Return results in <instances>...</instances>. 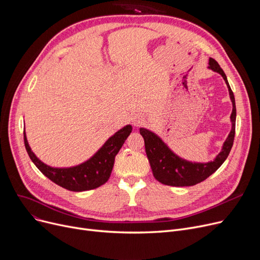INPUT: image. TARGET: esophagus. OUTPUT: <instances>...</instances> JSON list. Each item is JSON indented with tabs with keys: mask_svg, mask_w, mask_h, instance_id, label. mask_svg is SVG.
<instances>
[{
	"mask_svg": "<svg viewBox=\"0 0 260 260\" xmlns=\"http://www.w3.org/2000/svg\"><path fill=\"white\" fill-rule=\"evenodd\" d=\"M142 122H143L142 118H135V120H134V125H135V126H140V125L142 124Z\"/></svg>",
	"mask_w": 260,
	"mask_h": 260,
	"instance_id": "1",
	"label": "esophagus"
}]
</instances>
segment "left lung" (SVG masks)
<instances>
[{
	"label": "left lung",
	"instance_id": "left-lung-1",
	"mask_svg": "<svg viewBox=\"0 0 260 260\" xmlns=\"http://www.w3.org/2000/svg\"><path fill=\"white\" fill-rule=\"evenodd\" d=\"M209 68L222 76L229 88L232 104H233V111L231 114L232 129L223 143L221 152L217 155L213 161L208 163L186 161L174 154L155 133L146 128H140V134L144 139L146 156L148 158L149 165H151L153 175L159 182L166 185L190 186L206 180L208 177H210L221 167L222 163L228 158L232 146H233L236 123V105L234 93L230 87L222 68L213 58L209 59Z\"/></svg>",
	"mask_w": 260,
	"mask_h": 260
}]
</instances>
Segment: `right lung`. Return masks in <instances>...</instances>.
Segmentation results:
<instances>
[{
	"mask_svg": "<svg viewBox=\"0 0 260 260\" xmlns=\"http://www.w3.org/2000/svg\"><path fill=\"white\" fill-rule=\"evenodd\" d=\"M126 125L113 135L87 161L72 168H51L41 161L31 151L24 131V143L29 158L40 172L56 184L73 192L93 189L104 184L113 171L115 157L132 133Z\"/></svg>",
	"mask_w": 260,
	"mask_h": 260,
	"instance_id": "1",
	"label": "right lung"
}]
</instances>
